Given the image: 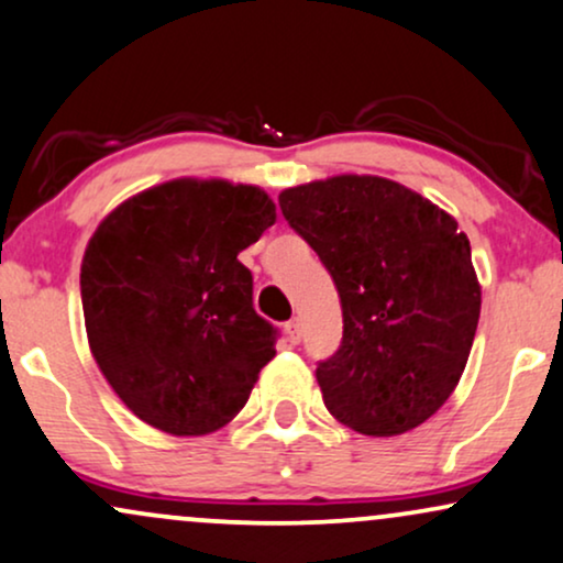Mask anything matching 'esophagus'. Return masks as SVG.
<instances>
[{
	"instance_id": "34e87169",
	"label": "esophagus",
	"mask_w": 563,
	"mask_h": 563,
	"mask_svg": "<svg viewBox=\"0 0 563 563\" xmlns=\"http://www.w3.org/2000/svg\"><path fill=\"white\" fill-rule=\"evenodd\" d=\"M287 339L292 344H297L302 339V321H300V318H292V321L287 323Z\"/></svg>"
}]
</instances>
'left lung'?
<instances>
[{
    "label": "left lung",
    "instance_id": "left-lung-1",
    "mask_svg": "<svg viewBox=\"0 0 563 563\" xmlns=\"http://www.w3.org/2000/svg\"><path fill=\"white\" fill-rule=\"evenodd\" d=\"M336 284L344 334L316 367L323 405L365 435L418 428L460 384L481 318L467 234L409 187L342 175L279 196Z\"/></svg>",
    "mask_w": 563,
    "mask_h": 563
}]
</instances>
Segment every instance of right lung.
<instances>
[{
	"label": "right lung",
	"mask_w": 563,
	"mask_h": 563,
	"mask_svg": "<svg viewBox=\"0 0 563 563\" xmlns=\"http://www.w3.org/2000/svg\"><path fill=\"white\" fill-rule=\"evenodd\" d=\"M276 221L253 185L175 179L109 213L80 268L90 352L128 409L203 435L245 407L279 329L238 255Z\"/></svg>",
	"instance_id": "obj_1"
}]
</instances>
